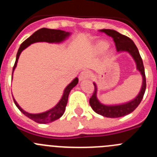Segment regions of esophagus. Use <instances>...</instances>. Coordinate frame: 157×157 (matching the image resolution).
<instances>
[{
    "instance_id": "obj_1",
    "label": "esophagus",
    "mask_w": 157,
    "mask_h": 157,
    "mask_svg": "<svg viewBox=\"0 0 157 157\" xmlns=\"http://www.w3.org/2000/svg\"><path fill=\"white\" fill-rule=\"evenodd\" d=\"M90 72L88 71H82L80 73L79 75V80L80 81H82V80H85V79H88L90 78Z\"/></svg>"
}]
</instances>
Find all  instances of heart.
<instances>
[{"label": "heart", "instance_id": "obj_1", "mask_svg": "<svg viewBox=\"0 0 157 157\" xmlns=\"http://www.w3.org/2000/svg\"><path fill=\"white\" fill-rule=\"evenodd\" d=\"M109 46V43L107 41H99L98 43H97V45L94 47V51H95L96 53H101V52H105L106 49H108Z\"/></svg>", "mask_w": 157, "mask_h": 157}]
</instances>
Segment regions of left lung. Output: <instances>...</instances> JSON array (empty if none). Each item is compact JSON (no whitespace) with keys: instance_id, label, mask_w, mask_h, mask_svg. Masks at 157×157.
<instances>
[{"instance_id":"left-lung-1","label":"left lung","mask_w":157,"mask_h":157,"mask_svg":"<svg viewBox=\"0 0 157 157\" xmlns=\"http://www.w3.org/2000/svg\"><path fill=\"white\" fill-rule=\"evenodd\" d=\"M101 31L104 32L107 35L110 36L113 38L118 52L125 51V52H128L132 56V57L134 58L136 62L137 69L141 72V75H142V79H143L142 86H141V91L138 94V95L133 101L120 105H111V106H109V105H102L97 98V90L98 89H97V86H96L95 83H94V94H93L92 97L90 98V105L93 110L97 112L98 114L101 115V116H105V117H122V116L130 114L133 111L135 110L136 108L139 105L141 100L143 98V96L145 92V89H146V79H145L143 61H142V59L140 56L138 48L134 43V41L130 39V37L120 34L119 32L116 31L114 30H110V29H103V30H101Z\"/></svg>"}]
</instances>
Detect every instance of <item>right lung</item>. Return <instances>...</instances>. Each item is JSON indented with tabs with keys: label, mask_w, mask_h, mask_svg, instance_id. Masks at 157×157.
<instances>
[{
	"label": "right lung",
	"mask_w": 157,
	"mask_h": 157,
	"mask_svg": "<svg viewBox=\"0 0 157 157\" xmlns=\"http://www.w3.org/2000/svg\"><path fill=\"white\" fill-rule=\"evenodd\" d=\"M69 35H70V33H68V32H65L61 30H54V29L48 28H41L34 32V34H32L30 37H29L27 39L25 40L21 44L20 47H19L17 54H16V62H15L13 69H12V74H13L14 70H15L16 65H17L18 59H19V56L20 55V53H21L23 49H25L27 47H28L30 44L38 42V41H46V42L49 43L61 42L62 41H63ZM78 82V78H75L65 88L64 92H63V96H62L60 101H59V103L54 107V108H52V109L47 111L45 112H43V113L30 114V113H28V112L23 111L13 98L14 102L16 104V107L20 110V112H23V114H24L27 117H28L29 119L32 120L33 121L38 123H51V122H53L55 120H58L59 118H60L63 116V114L64 113L65 109H66V105L67 104L69 94H70L71 90L72 89L77 85Z\"/></svg>",
	"instance_id": "1"
}]
</instances>
